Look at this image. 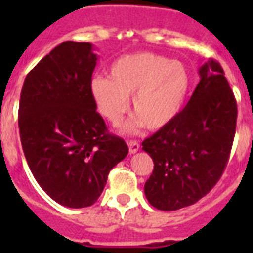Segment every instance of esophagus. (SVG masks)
Returning a JSON list of instances; mask_svg holds the SVG:
<instances>
[{
	"mask_svg": "<svg viewBox=\"0 0 253 253\" xmlns=\"http://www.w3.org/2000/svg\"><path fill=\"white\" fill-rule=\"evenodd\" d=\"M140 150V144H139L138 140H128V151L130 154H135Z\"/></svg>",
	"mask_w": 253,
	"mask_h": 253,
	"instance_id": "esophagus-1",
	"label": "esophagus"
}]
</instances>
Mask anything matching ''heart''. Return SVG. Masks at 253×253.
I'll list each match as a JSON object with an SVG mask.
<instances>
[{"label":"heart","mask_w":253,"mask_h":253,"mask_svg":"<svg viewBox=\"0 0 253 253\" xmlns=\"http://www.w3.org/2000/svg\"><path fill=\"white\" fill-rule=\"evenodd\" d=\"M192 86L188 67L164 55L135 52L111 64L110 76L98 75L90 80L89 90L95 107L111 125H119L130 106L136 117L125 126V132H135L146 125L160 130L181 113Z\"/></svg>","instance_id":"obj_1"}]
</instances>
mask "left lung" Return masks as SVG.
<instances>
[{
	"instance_id": "left-lung-1",
	"label": "left lung",
	"mask_w": 253,
	"mask_h": 253,
	"mask_svg": "<svg viewBox=\"0 0 253 253\" xmlns=\"http://www.w3.org/2000/svg\"><path fill=\"white\" fill-rule=\"evenodd\" d=\"M184 110L142 143L154 160L144 193L154 208L172 211L196 204L223 174L236 128L235 95L223 68L209 59Z\"/></svg>"
}]
</instances>
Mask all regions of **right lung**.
Here are the masks:
<instances>
[{
	"label": "right lung",
	"instance_id": "add662e5",
	"mask_svg": "<svg viewBox=\"0 0 253 253\" xmlns=\"http://www.w3.org/2000/svg\"><path fill=\"white\" fill-rule=\"evenodd\" d=\"M95 64L90 43L64 42L27 73L19 99L27 164L53 201L72 209L94 204L109 172L128 154L95 110L89 90Z\"/></svg>",
	"mask_w": 253,
	"mask_h": 253
}]
</instances>
